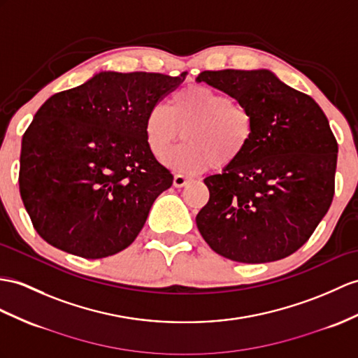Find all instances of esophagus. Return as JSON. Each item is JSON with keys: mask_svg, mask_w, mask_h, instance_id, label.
I'll return each instance as SVG.
<instances>
[{"mask_svg": "<svg viewBox=\"0 0 358 358\" xmlns=\"http://www.w3.org/2000/svg\"><path fill=\"white\" fill-rule=\"evenodd\" d=\"M188 180H189L188 176H184V174L176 173V174H174V179H173V185L176 188H182L184 185H187Z\"/></svg>", "mask_w": 358, "mask_h": 358, "instance_id": "esophagus-1", "label": "esophagus"}]
</instances>
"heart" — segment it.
Here are the masks:
<instances>
[{"mask_svg":"<svg viewBox=\"0 0 358 358\" xmlns=\"http://www.w3.org/2000/svg\"><path fill=\"white\" fill-rule=\"evenodd\" d=\"M185 139L165 156L179 171L224 169L241 159L255 136V118L245 104L205 85H191L171 95L169 108L155 104L145 113L144 138L149 150L162 156L180 136Z\"/></svg>","mask_w":358,"mask_h":358,"instance_id":"1","label":"heart"}]
</instances>
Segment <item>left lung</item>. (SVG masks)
Returning a JSON list of instances; mask_svg holds the SVG:
<instances>
[{
  "label": "left lung",
  "instance_id": "1",
  "mask_svg": "<svg viewBox=\"0 0 358 358\" xmlns=\"http://www.w3.org/2000/svg\"><path fill=\"white\" fill-rule=\"evenodd\" d=\"M252 112L255 136L241 159L203 179L196 223L215 254L246 264L292 255L308 241L334 197L338 145L310 95L267 69L202 71L196 78Z\"/></svg>",
  "mask_w": 358,
  "mask_h": 358
}]
</instances>
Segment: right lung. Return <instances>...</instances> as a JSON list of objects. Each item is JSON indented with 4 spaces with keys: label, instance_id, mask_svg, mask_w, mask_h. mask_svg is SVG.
Here are the masks:
<instances>
[{
    "label": "right lung",
    "instance_id": "add662e5",
    "mask_svg": "<svg viewBox=\"0 0 358 358\" xmlns=\"http://www.w3.org/2000/svg\"><path fill=\"white\" fill-rule=\"evenodd\" d=\"M185 76L104 71L42 104L22 136L20 191L48 245L88 259L132 245L173 184L145 144V113Z\"/></svg>",
    "mask_w": 358,
    "mask_h": 358
}]
</instances>
